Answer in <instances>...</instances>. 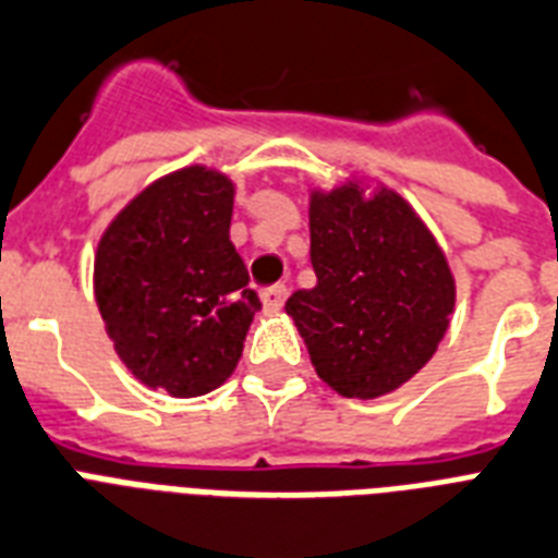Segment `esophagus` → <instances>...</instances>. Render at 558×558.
Returning a JSON list of instances; mask_svg holds the SVG:
<instances>
[{
	"label": "esophagus",
	"mask_w": 558,
	"mask_h": 558,
	"mask_svg": "<svg viewBox=\"0 0 558 558\" xmlns=\"http://www.w3.org/2000/svg\"><path fill=\"white\" fill-rule=\"evenodd\" d=\"M287 294L289 289L287 287H269L260 292V301H264V312H280L283 310V303H287Z\"/></svg>",
	"instance_id": "esophagus-1"
}]
</instances>
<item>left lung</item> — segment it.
Returning a JSON list of instances; mask_svg holds the SVG:
<instances>
[{"label": "left lung", "mask_w": 558, "mask_h": 558, "mask_svg": "<svg viewBox=\"0 0 558 558\" xmlns=\"http://www.w3.org/2000/svg\"><path fill=\"white\" fill-rule=\"evenodd\" d=\"M318 283L287 301L312 366L335 392H392L438 350L456 306V280L436 238L404 197L357 183L310 203Z\"/></svg>", "instance_id": "left-lung-1"}]
</instances>
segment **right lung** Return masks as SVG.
Listing matches in <instances>:
<instances>
[{"label":"right lung","instance_id":"add662e5","mask_svg":"<svg viewBox=\"0 0 558 558\" xmlns=\"http://www.w3.org/2000/svg\"><path fill=\"white\" fill-rule=\"evenodd\" d=\"M234 185L203 166L151 183L97 246L94 294L117 355L174 398L206 396L234 373L260 310L229 240Z\"/></svg>","mask_w":558,"mask_h":558}]
</instances>
